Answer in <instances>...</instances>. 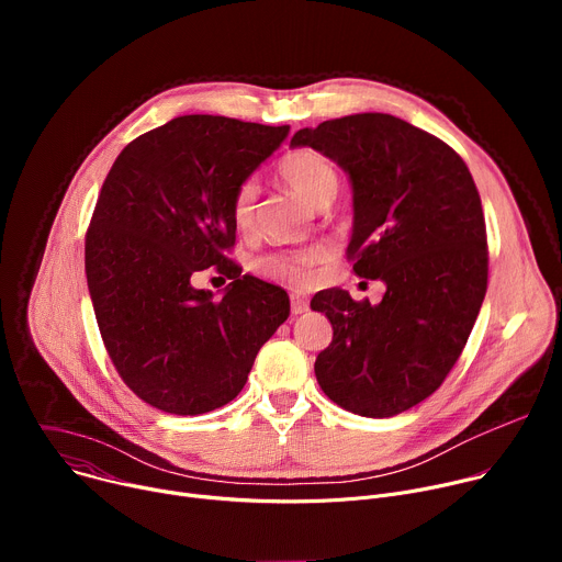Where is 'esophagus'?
<instances>
[{
  "label": "esophagus",
  "mask_w": 562,
  "mask_h": 562,
  "mask_svg": "<svg viewBox=\"0 0 562 562\" xmlns=\"http://www.w3.org/2000/svg\"><path fill=\"white\" fill-rule=\"evenodd\" d=\"M304 311H308V300L302 295H291V313L300 315Z\"/></svg>",
  "instance_id": "obj_1"
}]
</instances>
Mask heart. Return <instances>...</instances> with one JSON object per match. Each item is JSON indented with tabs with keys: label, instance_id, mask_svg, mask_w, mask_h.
<instances>
[{
	"label": "heart",
	"instance_id": "obj_1",
	"mask_svg": "<svg viewBox=\"0 0 562 562\" xmlns=\"http://www.w3.org/2000/svg\"><path fill=\"white\" fill-rule=\"evenodd\" d=\"M278 178L306 204L311 206H325L331 204L340 178L334 165L327 157H323L315 150L297 148L286 153L278 162ZM256 200H258V187L254 180H245L237 184V189L231 195L228 215L237 231H249L256 220ZM325 258L323 247H313L304 251H284V254H269L262 256L256 267L262 276L284 282V284H302L308 280L313 265Z\"/></svg>",
	"mask_w": 562,
	"mask_h": 562
}]
</instances>
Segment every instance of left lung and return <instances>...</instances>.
Wrapping results in <instances>:
<instances>
[{
	"label": "left lung",
	"mask_w": 562,
	"mask_h": 562,
	"mask_svg": "<svg viewBox=\"0 0 562 562\" xmlns=\"http://www.w3.org/2000/svg\"><path fill=\"white\" fill-rule=\"evenodd\" d=\"M291 146L331 157L353 184L347 258L382 280L380 304L342 289L313 295L334 327L315 378L342 409L403 414L458 362L487 293L483 204L462 157L436 135L386 113H356L300 128Z\"/></svg>",
	"instance_id": "8db88e82"
}]
</instances>
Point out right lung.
<instances>
[{
    "label": "right lung",
    "instance_id": "add662e5",
    "mask_svg": "<svg viewBox=\"0 0 562 562\" xmlns=\"http://www.w3.org/2000/svg\"><path fill=\"white\" fill-rule=\"evenodd\" d=\"M286 133L182 115L126 144L102 184L85 243L98 327L124 384L159 412L231 403L289 317L286 291L228 258L231 195ZM206 268L232 280L222 301L192 286Z\"/></svg>",
    "mask_w": 562,
    "mask_h": 562
}]
</instances>
